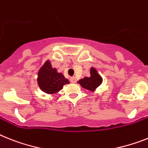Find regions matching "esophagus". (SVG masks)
<instances>
[{
	"instance_id": "1",
	"label": "esophagus",
	"mask_w": 148,
	"mask_h": 148,
	"mask_svg": "<svg viewBox=\"0 0 148 148\" xmlns=\"http://www.w3.org/2000/svg\"><path fill=\"white\" fill-rule=\"evenodd\" d=\"M70 80H71V83L74 84V83H76L77 79H76V77H71Z\"/></svg>"
}]
</instances>
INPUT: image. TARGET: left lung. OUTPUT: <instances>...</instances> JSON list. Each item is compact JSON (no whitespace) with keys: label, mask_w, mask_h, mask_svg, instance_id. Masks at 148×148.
I'll return each mask as SVG.
<instances>
[{"label":"left lung","mask_w":148,"mask_h":148,"mask_svg":"<svg viewBox=\"0 0 148 148\" xmlns=\"http://www.w3.org/2000/svg\"><path fill=\"white\" fill-rule=\"evenodd\" d=\"M91 76L89 77H84V79L79 80V84L84 89H86L90 91H93L95 88H97L99 86L101 85L102 83V78L99 76L97 73V71L95 68H92L90 70Z\"/></svg>","instance_id":"8db88e82"}]
</instances>
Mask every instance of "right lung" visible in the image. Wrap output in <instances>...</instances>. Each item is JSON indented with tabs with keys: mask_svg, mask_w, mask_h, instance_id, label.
<instances>
[{
	"mask_svg": "<svg viewBox=\"0 0 148 148\" xmlns=\"http://www.w3.org/2000/svg\"><path fill=\"white\" fill-rule=\"evenodd\" d=\"M38 85L42 91L49 94L56 93L69 81L64 78L62 74L58 73L56 68H53L49 61H47L39 72L38 78Z\"/></svg>",
	"mask_w": 148,
	"mask_h": 148,
	"instance_id": "add662e5",
	"label": "right lung"
}]
</instances>
